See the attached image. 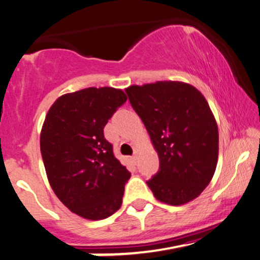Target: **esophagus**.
<instances>
[{
  "mask_svg": "<svg viewBox=\"0 0 260 260\" xmlns=\"http://www.w3.org/2000/svg\"><path fill=\"white\" fill-rule=\"evenodd\" d=\"M132 160H133V162H134V164H136V161L137 160H138V150H134V155L132 156Z\"/></svg>",
  "mask_w": 260,
  "mask_h": 260,
  "instance_id": "34e87169",
  "label": "esophagus"
}]
</instances>
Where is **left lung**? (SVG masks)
Segmentation results:
<instances>
[{
	"mask_svg": "<svg viewBox=\"0 0 260 260\" xmlns=\"http://www.w3.org/2000/svg\"><path fill=\"white\" fill-rule=\"evenodd\" d=\"M126 93L160 158L146 184L167 205L192 201L212 180L218 161L219 134L207 100L178 81L131 86Z\"/></svg>",
	"mask_w": 260,
	"mask_h": 260,
	"instance_id": "left-lung-1",
	"label": "left lung"
}]
</instances>
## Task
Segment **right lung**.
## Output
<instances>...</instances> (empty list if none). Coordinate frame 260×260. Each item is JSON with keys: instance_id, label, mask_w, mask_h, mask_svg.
Returning a JSON list of instances; mask_svg holds the SVG:
<instances>
[{"instance_id": "right-lung-1", "label": "right lung", "mask_w": 260, "mask_h": 260, "mask_svg": "<svg viewBox=\"0 0 260 260\" xmlns=\"http://www.w3.org/2000/svg\"><path fill=\"white\" fill-rule=\"evenodd\" d=\"M126 100L121 89L89 87L59 96L47 112L40 138L47 178L84 219H105L122 205L131 173L115 157L104 127Z\"/></svg>"}]
</instances>
